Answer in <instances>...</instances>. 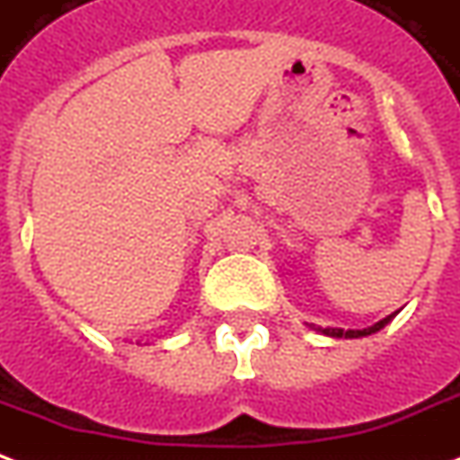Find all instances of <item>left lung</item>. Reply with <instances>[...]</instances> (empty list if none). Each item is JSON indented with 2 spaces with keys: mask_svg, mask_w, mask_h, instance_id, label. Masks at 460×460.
I'll return each instance as SVG.
<instances>
[{
  "mask_svg": "<svg viewBox=\"0 0 460 460\" xmlns=\"http://www.w3.org/2000/svg\"><path fill=\"white\" fill-rule=\"evenodd\" d=\"M390 319H393V316H385V319H380L377 324L368 326V329H349V332H343V329H319V332L326 336H334V339H360V336H370L376 334V332H380Z\"/></svg>",
  "mask_w": 460,
  "mask_h": 460,
  "instance_id": "left-lung-1",
  "label": "left lung"
}]
</instances>
